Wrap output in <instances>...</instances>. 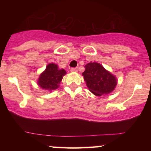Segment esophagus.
I'll use <instances>...</instances> for the list:
<instances>
[{"mask_svg":"<svg viewBox=\"0 0 151 151\" xmlns=\"http://www.w3.org/2000/svg\"><path fill=\"white\" fill-rule=\"evenodd\" d=\"M70 71L71 72H78V68L77 67H75V68H71V70H70Z\"/></svg>","mask_w":151,"mask_h":151,"instance_id":"34e87169","label":"esophagus"}]
</instances>
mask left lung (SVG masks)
I'll return each mask as SVG.
<instances>
[{
	"label": "left lung",
	"mask_w": 151,
	"mask_h": 151,
	"mask_svg": "<svg viewBox=\"0 0 151 151\" xmlns=\"http://www.w3.org/2000/svg\"><path fill=\"white\" fill-rule=\"evenodd\" d=\"M82 73L86 86L96 96L109 94L112 92L117 84L116 78L97 62H89L84 66Z\"/></svg>",
	"instance_id": "left-lung-1"
}]
</instances>
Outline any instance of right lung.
I'll use <instances>...</instances> for the list:
<instances>
[{
  "instance_id": "1",
  "label": "right lung",
  "mask_w": 151,
  "mask_h": 151,
  "mask_svg": "<svg viewBox=\"0 0 151 151\" xmlns=\"http://www.w3.org/2000/svg\"><path fill=\"white\" fill-rule=\"evenodd\" d=\"M67 74L64 69L60 70L56 64L50 63L47 66L45 70L40 75L37 84L42 89L52 91L60 86L62 77Z\"/></svg>"
}]
</instances>
